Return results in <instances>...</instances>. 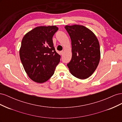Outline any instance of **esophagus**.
Masks as SVG:
<instances>
[{"label":"esophagus","instance_id":"obj_1","mask_svg":"<svg viewBox=\"0 0 122 122\" xmlns=\"http://www.w3.org/2000/svg\"><path fill=\"white\" fill-rule=\"evenodd\" d=\"M64 53V51H61V55H63Z\"/></svg>","mask_w":122,"mask_h":122}]
</instances>
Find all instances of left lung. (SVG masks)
I'll return each mask as SVG.
<instances>
[{"mask_svg": "<svg viewBox=\"0 0 122 122\" xmlns=\"http://www.w3.org/2000/svg\"><path fill=\"white\" fill-rule=\"evenodd\" d=\"M65 29L71 40L72 56L67 64L72 74L86 79L96 69L100 59L98 40L94 33L82 25H67Z\"/></svg>", "mask_w": 122, "mask_h": 122, "instance_id": "obj_1", "label": "left lung"}]
</instances>
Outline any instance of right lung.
Segmentation results:
<instances>
[{
  "label": "right lung",
  "mask_w": 122,
  "mask_h": 122,
  "mask_svg": "<svg viewBox=\"0 0 122 122\" xmlns=\"http://www.w3.org/2000/svg\"><path fill=\"white\" fill-rule=\"evenodd\" d=\"M58 29L55 26L36 27L22 40L21 62L29 78L36 82L43 83L50 79L60 61L61 55L55 51L52 40Z\"/></svg>",
  "instance_id": "add662e5"
}]
</instances>
